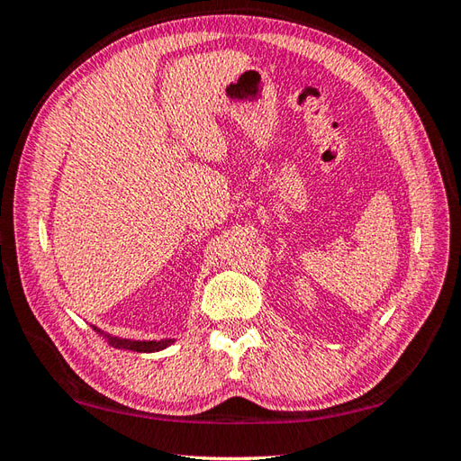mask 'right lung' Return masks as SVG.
<instances>
[{
    "instance_id": "right-lung-1",
    "label": "right lung",
    "mask_w": 461,
    "mask_h": 461,
    "mask_svg": "<svg viewBox=\"0 0 461 461\" xmlns=\"http://www.w3.org/2000/svg\"><path fill=\"white\" fill-rule=\"evenodd\" d=\"M96 332H101V335H104V339L111 342L113 347H119V348H126V350H134V352H156V350H162L168 345H172L174 339H164V340H129V339H116V337H111L106 335V332H103L101 329L93 327Z\"/></svg>"
}]
</instances>
